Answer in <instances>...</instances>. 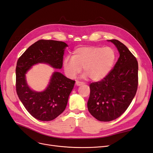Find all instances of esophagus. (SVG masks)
<instances>
[{"mask_svg":"<svg viewBox=\"0 0 153 153\" xmlns=\"http://www.w3.org/2000/svg\"><path fill=\"white\" fill-rule=\"evenodd\" d=\"M83 84H84V82H80V81H76V85H83Z\"/></svg>","mask_w":153,"mask_h":153,"instance_id":"esophagus-1","label":"esophagus"}]
</instances>
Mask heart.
I'll return each instance as SVG.
<instances>
[{"label": "heart", "instance_id": "heart-1", "mask_svg": "<svg viewBox=\"0 0 153 153\" xmlns=\"http://www.w3.org/2000/svg\"><path fill=\"white\" fill-rule=\"evenodd\" d=\"M115 60L114 50L110 47H83L75 50L71 59L66 57L63 68L69 78H75L81 71L83 78L92 81L102 80L112 69Z\"/></svg>", "mask_w": 153, "mask_h": 153}]
</instances>
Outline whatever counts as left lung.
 <instances>
[{
	"mask_svg": "<svg viewBox=\"0 0 153 153\" xmlns=\"http://www.w3.org/2000/svg\"><path fill=\"white\" fill-rule=\"evenodd\" d=\"M117 47L120 56L114 68L103 79L89 85L87 108L98 121L108 122L119 117L135 97L138 87V62L123 43L109 40Z\"/></svg>",
	"mask_w": 153,
	"mask_h": 153,
	"instance_id": "1",
	"label": "left lung"
}]
</instances>
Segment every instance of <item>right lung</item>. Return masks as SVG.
<instances>
[{
    "label": "right lung",
    "mask_w": 153,
    "mask_h": 153,
    "mask_svg": "<svg viewBox=\"0 0 153 153\" xmlns=\"http://www.w3.org/2000/svg\"><path fill=\"white\" fill-rule=\"evenodd\" d=\"M66 47L68 45L62 41L41 39L30 46L17 61L18 96L29 113L39 121H52L64 112L75 81L61 73L54 72L47 89L43 92H36L27 85L25 74L38 63L48 64L53 68L61 69Z\"/></svg>",
    "instance_id": "add662e5"
}]
</instances>
